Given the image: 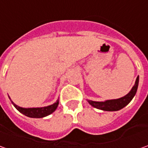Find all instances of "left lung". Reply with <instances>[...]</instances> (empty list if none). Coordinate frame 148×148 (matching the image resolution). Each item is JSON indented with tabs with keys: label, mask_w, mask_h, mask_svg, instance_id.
Segmentation results:
<instances>
[{
	"label": "left lung",
	"mask_w": 148,
	"mask_h": 148,
	"mask_svg": "<svg viewBox=\"0 0 148 148\" xmlns=\"http://www.w3.org/2000/svg\"><path fill=\"white\" fill-rule=\"evenodd\" d=\"M138 82H139V77H137L135 84L131 89V90L128 92L126 95L123 97H121L119 99H108L105 101H93L88 99V103L91 106H93L96 109H99L101 110L105 111H118L123 109L128 105V103L133 99L134 95H136L138 86Z\"/></svg>",
	"instance_id": "left-lung-1"
}]
</instances>
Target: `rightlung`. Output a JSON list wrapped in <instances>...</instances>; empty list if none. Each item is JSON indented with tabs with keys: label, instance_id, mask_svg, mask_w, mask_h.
Segmentation results:
<instances>
[{
	"label": "right lung",
	"instance_id": "1",
	"mask_svg": "<svg viewBox=\"0 0 148 148\" xmlns=\"http://www.w3.org/2000/svg\"><path fill=\"white\" fill-rule=\"evenodd\" d=\"M12 104L14 107L16 108L17 110H19L23 114H25V116L29 117V118H43L51 114L52 113H53L56 110V109L58 108V104H59V100L58 99L54 104L49 106H45V107H40V108H22L18 105H16L13 101H11Z\"/></svg>",
	"mask_w": 148,
	"mask_h": 148
}]
</instances>
